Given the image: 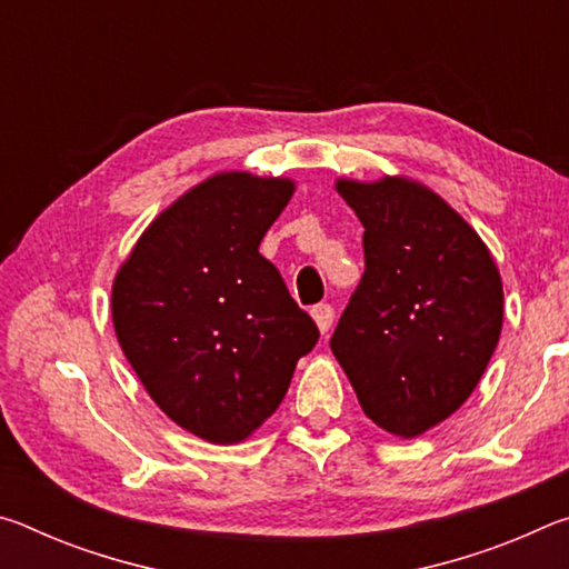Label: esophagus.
Listing matches in <instances>:
<instances>
[{
  "instance_id": "esophagus-1",
  "label": "esophagus",
  "mask_w": 569,
  "mask_h": 569,
  "mask_svg": "<svg viewBox=\"0 0 569 569\" xmlns=\"http://www.w3.org/2000/svg\"><path fill=\"white\" fill-rule=\"evenodd\" d=\"M333 306L331 303H316L313 308H311V316H313V321H316V326H319L321 329V333H326L331 329V323H333Z\"/></svg>"
}]
</instances>
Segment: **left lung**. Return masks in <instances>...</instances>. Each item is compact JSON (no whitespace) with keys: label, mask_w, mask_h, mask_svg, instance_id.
Wrapping results in <instances>:
<instances>
[{"label":"left lung","mask_w":569,"mask_h":569,"mask_svg":"<svg viewBox=\"0 0 569 569\" xmlns=\"http://www.w3.org/2000/svg\"><path fill=\"white\" fill-rule=\"evenodd\" d=\"M363 226V276L331 336L366 417L417 437L451 417L502 331V278L437 192L403 178L339 180Z\"/></svg>","instance_id":"1"}]
</instances>
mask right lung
<instances>
[{
    "label": "right lung",
    "mask_w": 569,
    "mask_h": 569,
    "mask_svg": "<svg viewBox=\"0 0 569 569\" xmlns=\"http://www.w3.org/2000/svg\"><path fill=\"white\" fill-rule=\"evenodd\" d=\"M293 182L220 172L152 223L112 286L114 333L152 401L213 445L283 401L319 326L258 253Z\"/></svg>",
    "instance_id": "right-lung-1"
}]
</instances>
